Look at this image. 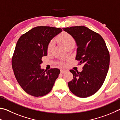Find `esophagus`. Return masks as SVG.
Masks as SVG:
<instances>
[{
  "label": "esophagus",
  "instance_id": "obj_1",
  "mask_svg": "<svg viewBox=\"0 0 120 120\" xmlns=\"http://www.w3.org/2000/svg\"><path fill=\"white\" fill-rule=\"evenodd\" d=\"M67 71V70H65V69H61L60 70V72L61 73H65V72H66Z\"/></svg>",
  "mask_w": 120,
  "mask_h": 120
}]
</instances>
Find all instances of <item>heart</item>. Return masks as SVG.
<instances>
[{"mask_svg":"<svg viewBox=\"0 0 120 120\" xmlns=\"http://www.w3.org/2000/svg\"><path fill=\"white\" fill-rule=\"evenodd\" d=\"M57 40L62 45L66 48L70 45H74L75 43V40L70 34L66 32H62L58 37ZM54 47L53 41H51L48 43L47 47V50L48 52L51 51Z\"/></svg>","mask_w":120,"mask_h":120,"instance_id":"b5f03b06","label":"heart"}]
</instances>
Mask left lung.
<instances>
[{"label": "left lung", "mask_w": 120, "mask_h": 120, "mask_svg": "<svg viewBox=\"0 0 120 120\" xmlns=\"http://www.w3.org/2000/svg\"><path fill=\"white\" fill-rule=\"evenodd\" d=\"M73 37L77 45L75 60L83 64L81 72L70 70L73 78L69 82L71 92L80 98L95 94L103 84L110 64V54L99 34L84 26L63 28Z\"/></svg>", "instance_id": "left-lung-1"}]
</instances>
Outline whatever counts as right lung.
<instances>
[{"label":"right lung","mask_w":120,"mask_h":120,"mask_svg":"<svg viewBox=\"0 0 120 120\" xmlns=\"http://www.w3.org/2000/svg\"><path fill=\"white\" fill-rule=\"evenodd\" d=\"M62 29L38 26L22 34L17 41L12 58V67L18 83L32 96L42 97L50 92L60 73L57 68L41 69L42 57L47 55L52 39Z\"/></svg>","instance_id":"obj_1"}]
</instances>
